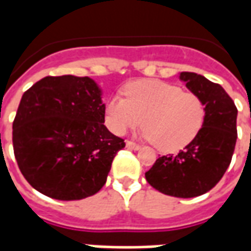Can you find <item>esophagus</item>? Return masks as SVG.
I'll return each mask as SVG.
<instances>
[{
  "label": "esophagus",
  "mask_w": 251,
  "mask_h": 251,
  "mask_svg": "<svg viewBox=\"0 0 251 251\" xmlns=\"http://www.w3.org/2000/svg\"><path fill=\"white\" fill-rule=\"evenodd\" d=\"M126 147L129 148V149H133V151H138V149L141 148L138 144H136V142L133 141H126Z\"/></svg>",
  "instance_id": "esophagus-1"
}]
</instances>
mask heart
<instances>
[{"instance_id":"1","label":"heart","mask_w":251,"mask_h":251,"mask_svg":"<svg viewBox=\"0 0 251 251\" xmlns=\"http://www.w3.org/2000/svg\"><path fill=\"white\" fill-rule=\"evenodd\" d=\"M124 94L125 98H110L104 109L106 125L117 136L144 122L142 136L161 152H174L192 141L203 126V100L179 86L142 79L129 83Z\"/></svg>"}]
</instances>
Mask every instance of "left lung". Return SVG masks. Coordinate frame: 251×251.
<instances>
[{"label": "left lung", "mask_w": 251, "mask_h": 251, "mask_svg": "<svg viewBox=\"0 0 251 251\" xmlns=\"http://www.w3.org/2000/svg\"><path fill=\"white\" fill-rule=\"evenodd\" d=\"M179 77L203 100L204 122L183 151L158 157L145 177L161 194L195 198L214 188L231 163L238 110L221 84L195 72H181Z\"/></svg>", "instance_id": "8db88e82"}]
</instances>
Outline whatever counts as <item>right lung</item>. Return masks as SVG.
<instances>
[{
  "label": "right lung",
  "mask_w": 251,
  "mask_h": 251,
  "mask_svg": "<svg viewBox=\"0 0 251 251\" xmlns=\"http://www.w3.org/2000/svg\"><path fill=\"white\" fill-rule=\"evenodd\" d=\"M102 90L88 76H46L25 91L13 122L21 174L57 200L93 196L125 142L104 126Z\"/></svg>",
  "instance_id": "obj_1"
}]
</instances>
